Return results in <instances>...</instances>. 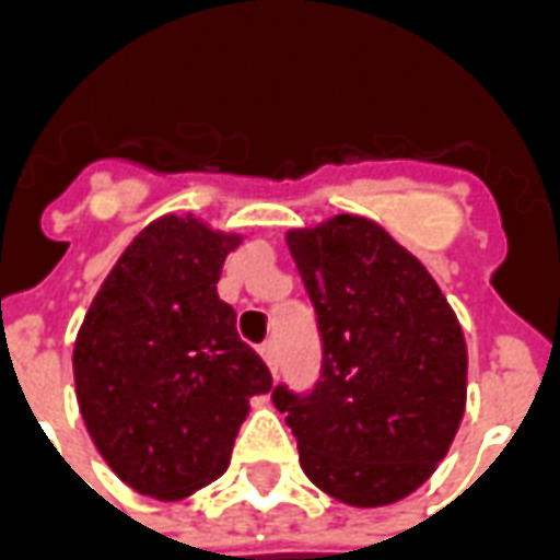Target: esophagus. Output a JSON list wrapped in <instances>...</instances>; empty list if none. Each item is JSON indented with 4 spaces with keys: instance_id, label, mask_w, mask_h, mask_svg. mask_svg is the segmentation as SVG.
<instances>
[{
    "instance_id": "1",
    "label": "esophagus",
    "mask_w": 560,
    "mask_h": 560,
    "mask_svg": "<svg viewBox=\"0 0 560 560\" xmlns=\"http://www.w3.org/2000/svg\"><path fill=\"white\" fill-rule=\"evenodd\" d=\"M260 357L267 360L269 372H279V341L276 339L264 341V345H260Z\"/></svg>"
}]
</instances>
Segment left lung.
Instances as JSON below:
<instances>
[{
	"mask_svg": "<svg viewBox=\"0 0 560 560\" xmlns=\"http://www.w3.org/2000/svg\"><path fill=\"white\" fill-rule=\"evenodd\" d=\"M315 305V387L272 389L305 477L351 506L393 504L432 477L465 413L468 351L420 260L381 224L336 215L288 233Z\"/></svg>",
	"mask_w": 560,
	"mask_h": 560,
	"instance_id": "8db88e82",
	"label": "left lung"
}]
</instances>
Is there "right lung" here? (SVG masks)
<instances>
[{
  "mask_svg": "<svg viewBox=\"0 0 560 560\" xmlns=\"http://www.w3.org/2000/svg\"><path fill=\"white\" fill-rule=\"evenodd\" d=\"M240 236L152 221L104 279L74 345L78 405L104 462L173 501L224 474L248 399L272 389L215 284Z\"/></svg>",
  "mask_w": 560,
  "mask_h": 560,
  "instance_id": "add662e5",
  "label": "right lung"
}]
</instances>
